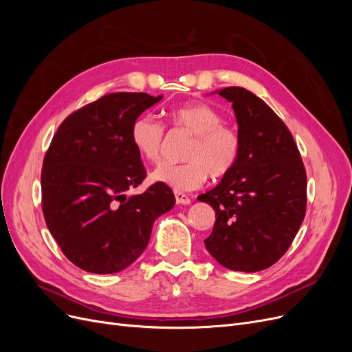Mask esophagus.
<instances>
[{
	"label": "esophagus",
	"instance_id": "1",
	"mask_svg": "<svg viewBox=\"0 0 352 352\" xmlns=\"http://www.w3.org/2000/svg\"><path fill=\"white\" fill-rule=\"evenodd\" d=\"M175 198H176L177 206H189L190 204V198L188 195H185L184 192H179V190H175Z\"/></svg>",
	"mask_w": 352,
	"mask_h": 352
}]
</instances>
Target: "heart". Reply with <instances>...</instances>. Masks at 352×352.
Returning a JSON list of instances; mask_svg holds the SVG:
<instances>
[{"label":"heart","instance_id":"b5f03b06","mask_svg":"<svg viewBox=\"0 0 352 352\" xmlns=\"http://www.w3.org/2000/svg\"><path fill=\"white\" fill-rule=\"evenodd\" d=\"M173 129L192 135L185 151L186 163L157 166L151 177L176 190H192L204 185L208 175L226 176L241 153V136L225 123L223 114L204 102H186L166 111ZM164 126L153 116L136 117L131 127L132 145L144 160L155 163L162 155Z\"/></svg>","mask_w":352,"mask_h":352}]
</instances>
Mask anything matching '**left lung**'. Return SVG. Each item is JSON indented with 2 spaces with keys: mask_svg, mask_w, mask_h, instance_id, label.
Here are the masks:
<instances>
[{
  "mask_svg": "<svg viewBox=\"0 0 352 352\" xmlns=\"http://www.w3.org/2000/svg\"><path fill=\"white\" fill-rule=\"evenodd\" d=\"M219 95L235 111L241 153L232 172L198 197L216 211L204 243L223 267L260 272L282 257L300 230L305 168L292 133L261 98L239 87Z\"/></svg>",
  "mask_w": 352,
  "mask_h": 352,
  "instance_id": "left-lung-1",
  "label": "left lung"
}]
</instances>
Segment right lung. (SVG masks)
Segmentation results:
<instances>
[{"label": "right lung", "instance_id": "right-lung-1", "mask_svg": "<svg viewBox=\"0 0 352 352\" xmlns=\"http://www.w3.org/2000/svg\"><path fill=\"white\" fill-rule=\"evenodd\" d=\"M162 98L107 94L66 117L52 138L41 173L42 211L63 254L85 272L131 265L146 248L155 219L175 206L173 190L160 182L126 194L146 177L132 123Z\"/></svg>", "mask_w": 352, "mask_h": 352}]
</instances>
